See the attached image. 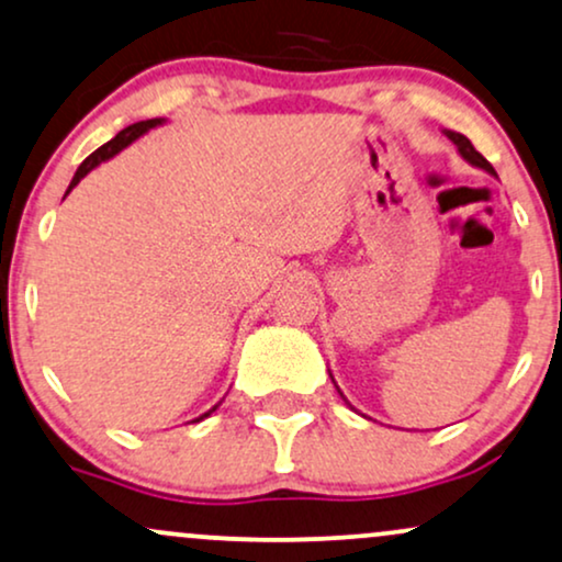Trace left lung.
<instances>
[{
  "label": "left lung",
  "mask_w": 562,
  "mask_h": 562,
  "mask_svg": "<svg viewBox=\"0 0 562 562\" xmlns=\"http://www.w3.org/2000/svg\"><path fill=\"white\" fill-rule=\"evenodd\" d=\"M445 135H448V138L452 140V144H456V148H458V154H461V157L465 159V161H469V165L471 167H479V170H484V172H490V175H495V178H497V172H495V167H492L490 165V161H486L484 157H482V154H479L476 151V148L474 146H471V140L469 138H465V135L463 133H456V131H442ZM329 376H333V374H329ZM333 382H335V376H333ZM335 387H337V382H335ZM337 392H340V397H342V401H346L348 403V397L346 395H342V390L340 387H337ZM350 405V403H348ZM350 408H353V405H350ZM356 411V408H353Z\"/></svg>",
  "instance_id": "left-lung-1"
}]
</instances>
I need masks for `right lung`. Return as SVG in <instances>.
Returning a JSON list of instances; mask_svg holds the SVG:
<instances>
[{"instance_id": "right-lung-1", "label": "right lung", "mask_w": 562, "mask_h": 562, "mask_svg": "<svg viewBox=\"0 0 562 562\" xmlns=\"http://www.w3.org/2000/svg\"><path fill=\"white\" fill-rule=\"evenodd\" d=\"M165 123H167V120H165V117H154V120H140V123H135V125H127V127H125V131H120L117 135H114V138H112V140H106V144H104V146H101V148H97V151H93V154H91V157H86V159H83V165H80V167H78V170H76V175H72V180H70V186H67V191H65V195H67V193H70V191H72V188H76V186H78V182H80V180H83L88 172H91V170H97V167L101 165V161H106V159L117 157V154H120V151H123V148H127V146H131V144H133V140H138V138H140V135H146L148 131H154V127H159V125H165ZM222 401H225V397H222ZM222 401H220V403H222ZM220 403H216V405H220ZM216 405H212V408H209V411H206V414H201L199 418H193V422H201V418H206L209 414H214V411H216Z\"/></svg>"}]
</instances>
